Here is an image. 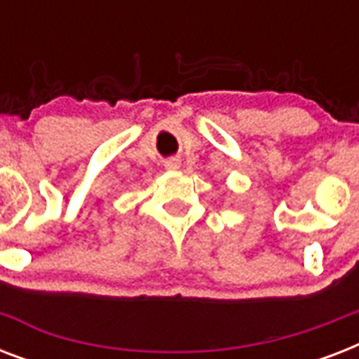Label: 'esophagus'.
Returning a JSON list of instances; mask_svg holds the SVG:
<instances>
[{"label": "esophagus", "mask_w": 359, "mask_h": 359, "mask_svg": "<svg viewBox=\"0 0 359 359\" xmlns=\"http://www.w3.org/2000/svg\"><path fill=\"white\" fill-rule=\"evenodd\" d=\"M179 165H180V162L179 160H177V158H171V160H168V162H165V169H179Z\"/></svg>", "instance_id": "1"}]
</instances>
